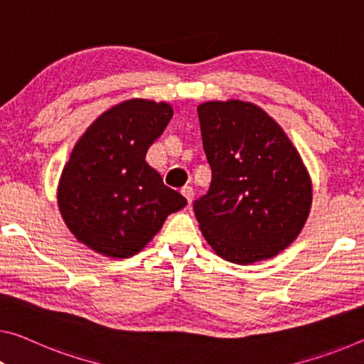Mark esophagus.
<instances>
[{"label": "esophagus", "mask_w": 364, "mask_h": 364, "mask_svg": "<svg viewBox=\"0 0 364 364\" xmlns=\"http://www.w3.org/2000/svg\"><path fill=\"white\" fill-rule=\"evenodd\" d=\"M181 192H182V195H183V197H186V198H187V201H188V205H190V203H192V200H193V188H192V187H190V186H186V187H182V190H181Z\"/></svg>", "instance_id": "obj_1"}]
</instances>
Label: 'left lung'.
<instances>
[{"label":"left lung","mask_w":364,"mask_h":364,"mask_svg":"<svg viewBox=\"0 0 364 364\" xmlns=\"http://www.w3.org/2000/svg\"><path fill=\"white\" fill-rule=\"evenodd\" d=\"M211 167L208 193L195 200L200 231L228 262L272 259L304 228L312 182L291 139L264 109L229 99L198 105Z\"/></svg>","instance_id":"1"}]
</instances>
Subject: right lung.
Returning a JSON list of instances; mask_svg holds the SVG:
<instances>
[{
  "instance_id": "1",
  "label": "right lung",
  "mask_w": 364,
  "mask_h": 364,
  "mask_svg": "<svg viewBox=\"0 0 364 364\" xmlns=\"http://www.w3.org/2000/svg\"><path fill=\"white\" fill-rule=\"evenodd\" d=\"M172 115L167 102L128 99L99 115L77 139L57 188L61 218L77 242L128 259L187 205L144 159Z\"/></svg>"
}]
</instances>
